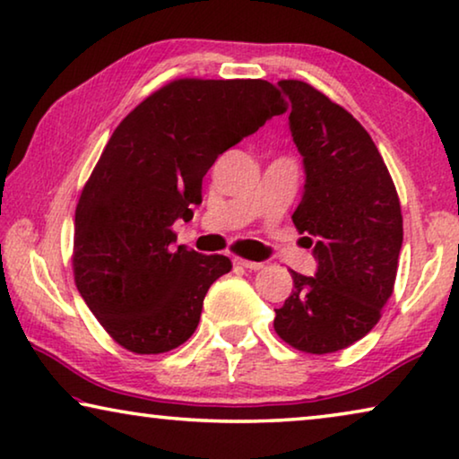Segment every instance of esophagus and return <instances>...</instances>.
<instances>
[{"instance_id": "34e87169", "label": "esophagus", "mask_w": 459, "mask_h": 459, "mask_svg": "<svg viewBox=\"0 0 459 459\" xmlns=\"http://www.w3.org/2000/svg\"><path fill=\"white\" fill-rule=\"evenodd\" d=\"M235 264H237V265H243V268L253 270V272L264 268V262H251V259H241V257H237Z\"/></svg>"}]
</instances>
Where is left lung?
Wrapping results in <instances>:
<instances>
[{
    "label": "left lung",
    "mask_w": 459,
    "mask_h": 459,
    "mask_svg": "<svg viewBox=\"0 0 459 459\" xmlns=\"http://www.w3.org/2000/svg\"><path fill=\"white\" fill-rule=\"evenodd\" d=\"M305 167L292 222L313 247L316 276L292 272L295 290L273 330L303 352L327 354L367 336L394 292L402 249L398 191L377 146L346 108L300 80H280Z\"/></svg>",
    "instance_id": "8db88e82"
}]
</instances>
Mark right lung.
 <instances>
[{"label": "right lung", "instance_id": "obj_1", "mask_svg": "<svg viewBox=\"0 0 459 459\" xmlns=\"http://www.w3.org/2000/svg\"><path fill=\"white\" fill-rule=\"evenodd\" d=\"M284 111L286 100L265 80L183 78L119 123L74 222L76 286L117 344L160 354L191 338L204 297L232 264L175 247L173 224L194 218L218 156Z\"/></svg>", "mask_w": 459, "mask_h": 459}]
</instances>
